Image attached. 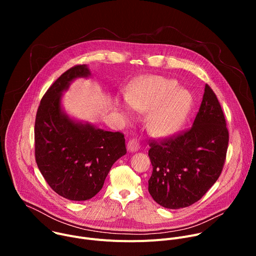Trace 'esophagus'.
Returning <instances> with one entry per match:
<instances>
[{
  "label": "esophagus",
  "mask_w": 256,
  "mask_h": 256,
  "mask_svg": "<svg viewBox=\"0 0 256 256\" xmlns=\"http://www.w3.org/2000/svg\"><path fill=\"white\" fill-rule=\"evenodd\" d=\"M140 144L136 138H132L128 142V150L130 152H136L140 149Z\"/></svg>",
  "instance_id": "obj_1"
}]
</instances>
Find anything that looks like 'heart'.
I'll list each match as a JSON object with an SVG mask.
<instances>
[{
    "instance_id": "1",
    "label": "heart",
    "mask_w": 256,
    "mask_h": 256,
    "mask_svg": "<svg viewBox=\"0 0 256 256\" xmlns=\"http://www.w3.org/2000/svg\"><path fill=\"white\" fill-rule=\"evenodd\" d=\"M134 110L150 112L148 128L151 134L164 136L174 132L184 122L190 107V94L176 88V82L153 76L138 83L128 95Z\"/></svg>"
}]
</instances>
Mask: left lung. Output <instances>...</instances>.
I'll list each match as a JSON object with an SVG mask.
<instances>
[{
	"label": "left lung",
	"instance_id": "obj_1",
	"mask_svg": "<svg viewBox=\"0 0 256 256\" xmlns=\"http://www.w3.org/2000/svg\"><path fill=\"white\" fill-rule=\"evenodd\" d=\"M229 132L220 102L206 84L192 126L171 136L151 140L153 172L149 192L167 208H181L200 200L221 175Z\"/></svg>",
	"mask_w": 256,
	"mask_h": 256
}]
</instances>
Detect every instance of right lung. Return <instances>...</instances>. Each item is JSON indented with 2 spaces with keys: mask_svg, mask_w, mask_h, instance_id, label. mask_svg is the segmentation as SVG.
<instances>
[{
  "mask_svg": "<svg viewBox=\"0 0 256 256\" xmlns=\"http://www.w3.org/2000/svg\"><path fill=\"white\" fill-rule=\"evenodd\" d=\"M85 64L66 70L44 95L34 126L35 160L52 190L70 200L95 196L114 162L126 154L124 134L82 124L62 114L60 94L79 77Z\"/></svg>",
  "mask_w": 256,
  "mask_h": 256,
  "instance_id": "obj_1",
  "label": "right lung"
}]
</instances>
